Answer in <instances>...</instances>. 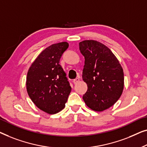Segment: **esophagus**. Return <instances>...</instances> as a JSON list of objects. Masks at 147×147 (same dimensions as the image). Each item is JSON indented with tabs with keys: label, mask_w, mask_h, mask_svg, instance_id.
Returning a JSON list of instances; mask_svg holds the SVG:
<instances>
[{
	"label": "esophagus",
	"mask_w": 147,
	"mask_h": 147,
	"mask_svg": "<svg viewBox=\"0 0 147 147\" xmlns=\"http://www.w3.org/2000/svg\"><path fill=\"white\" fill-rule=\"evenodd\" d=\"M79 80H80V79L78 78H75V79H74L73 80V83L74 84H76V83H78V82H79Z\"/></svg>",
	"instance_id": "obj_1"
}]
</instances>
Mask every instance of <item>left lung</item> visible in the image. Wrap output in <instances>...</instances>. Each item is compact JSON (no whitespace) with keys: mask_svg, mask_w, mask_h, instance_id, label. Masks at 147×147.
<instances>
[{"mask_svg":"<svg viewBox=\"0 0 147 147\" xmlns=\"http://www.w3.org/2000/svg\"><path fill=\"white\" fill-rule=\"evenodd\" d=\"M79 49L85 60L82 79L88 87L82 98L94 111L108 109L123 93V68L112 51L100 42L83 40L79 43Z\"/></svg>","mask_w":147,"mask_h":147,"instance_id":"obj_1","label":"left lung"}]
</instances>
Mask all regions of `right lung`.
Masks as SVG:
<instances>
[{"label": "right lung", "instance_id": "1", "mask_svg": "<svg viewBox=\"0 0 147 147\" xmlns=\"http://www.w3.org/2000/svg\"><path fill=\"white\" fill-rule=\"evenodd\" d=\"M69 43L53 44L42 51L28 69L26 90L34 104L48 114H56L65 107L71 91L66 73L59 64Z\"/></svg>", "mask_w": 147, "mask_h": 147}]
</instances>
